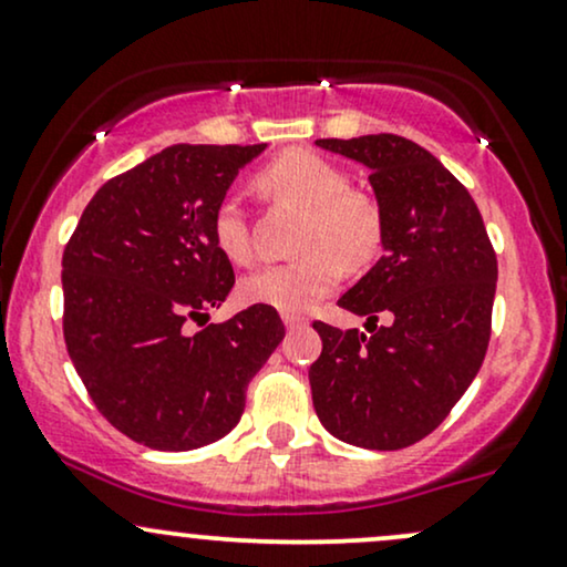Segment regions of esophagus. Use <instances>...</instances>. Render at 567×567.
Segmentation results:
<instances>
[{
  "label": "esophagus",
  "mask_w": 567,
  "mask_h": 567,
  "mask_svg": "<svg viewBox=\"0 0 567 567\" xmlns=\"http://www.w3.org/2000/svg\"><path fill=\"white\" fill-rule=\"evenodd\" d=\"M282 322L288 330H298V327H306L303 317H296V313H282Z\"/></svg>",
  "instance_id": "esophagus-1"
}]
</instances>
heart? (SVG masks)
Segmentation results:
<instances>
[{
  "instance_id": "b5f03b06",
  "label": "heart",
  "mask_w": 567,
  "mask_h": 567,
  "mask_svg": "<svg viewBox=\"0 0 567 567\" xmlns=\"http://www.w3.org/2000/svg\"><path fill=\"white\" fill-rule=\"evenodd\" d=\"M264 193L306 210L298 248L306 256L264 266L243 279L248 303L271 306L282 313H306L330 296L343 279V266L361 269L383 248L385 216L378 197L349 187V174L309 150H288L258 174ZM214 240L235 264L254 261V240L245 210L224 197L214 214Z\"/></svg>"
}]
</instances>
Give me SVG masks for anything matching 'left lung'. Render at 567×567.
Wrapping results in <instances>:
<instances>
[{"instance_id": "obj_1", "label": "left lung", "mask_w": 567, "mask_h": 567, "mask_svg": "<svg viewBox=\"0 0 567 567\" xmlns=\"http://www.w3.org/2000/svg\"><path fill=\"white\" fill-rule=\"evenodd\" d=\"M317 145L370 172L385 237L380 261L338 301L367 317L370 336L313 322L322 338L309 370L313 409L336 439L393 452L433 433L478 374L496 254L475 200L425 147L395 134Z\"/></svg>"}]
</instances>
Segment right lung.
<instances>
[{
  "mask_svg": "<svg viewBox=\"0 0 567 567\" xmlns=\"http://www.w3.org/2000/svg\"><path fill=\"white\" fill-rule=\"evenodd\" d=\"M266 145H172L97 189L63 254L65 346L113 427L158 452L224 439L285 327L248 306L195 336L235 271L214 214Z\"/></svg>",
  "mask_w": 567,
  "mask_h": 567,
  "instance_id": "right-lung-1",
  "label": "right lung"
}]
</instances>
